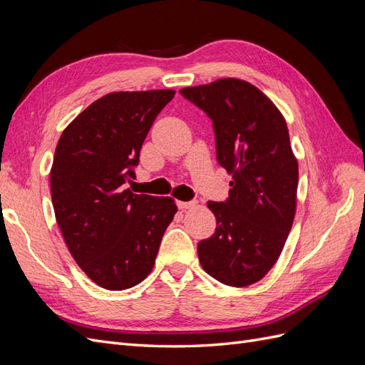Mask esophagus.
<instances>
[{
  "mask_svg": "<svg viewBox=\"0 0 365 365\" xmlns=\"http://www.w3.org/2000/svg\"><path fill=\"white\" fill-rule=\"evenodd\" d=\"M176 205H178L180 210H187V208H192L196 205L195 201H178L176 202Z\"/></svg>",
  "mask_w": 365,
  "mask_h": 365,
  "instance_id": "34e87169",
  "label": "esophagus"
}]
</instances>
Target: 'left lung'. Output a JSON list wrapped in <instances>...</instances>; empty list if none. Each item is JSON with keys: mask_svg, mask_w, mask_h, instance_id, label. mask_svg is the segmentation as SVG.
I'll use <instances>...</instances> for the list:
<instances>
[{"mask_svg": "<svg viewBox=\"0 0 365 365\" xmlns=\"http://www.w3.org/2000/svg\"><path fill=\"white\" fill-rule=\"evenodd\" d=\"M180 94L213 121L216 160L233 175L227 200L207 202L216 231L197 244L201 267L224 284H252L277 262L294 222L298 163L288 126L245 81L219 79Z\"/></svg>", "mask_w": 365, "mask_h": 365, "instance_id": "obj_1", "label": "left lung"}]
</instances>
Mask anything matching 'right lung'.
<instances>
[{"label": "right lung", "mask_w": 365, "mask_h": 365, "mask_svg": "<svg viewBox=\"0 0 365 365\" xmlns=\"http://www.w3.org/2000/svg\"><path fill=\"white\" fill-rule=\"evenodd\" d=\"M173 90L111 93L62 132L50 172L51 201L71 256L94 283L123 291L155 264L172 197L135 195L140 149Z\"/></svg>", "instance_id": "obj_1"}]
</instances>
